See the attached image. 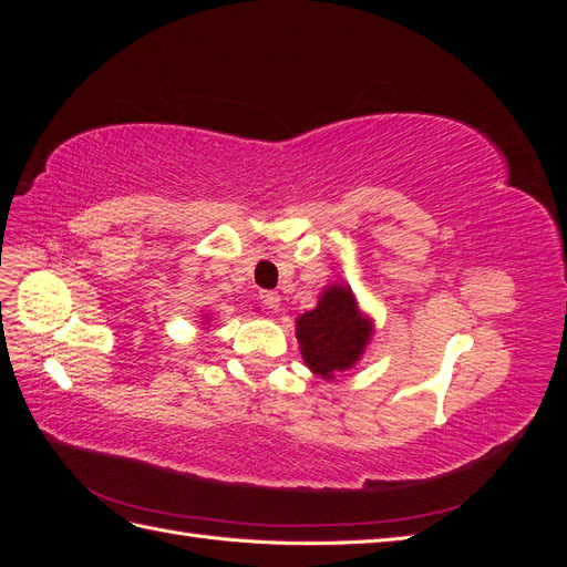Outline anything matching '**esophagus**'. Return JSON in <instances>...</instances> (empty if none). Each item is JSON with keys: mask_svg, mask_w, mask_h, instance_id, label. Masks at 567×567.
I'll list each match as a JSON object with an SVG mask.
<instances>
[{"mask_svg": "<svg viewBox=\"0 0 567 567\" xmlns=\"http://www.w3.org/2000/svg\"><path fill=\"white\" fill-rule=\"evenodd\" d=\"M260 298H262L267 310H271V312L279 310V305H281V296L279 293H271V290H267V293H262Z\"/></svg>", "mask_w": 567, "mask_h": 567, "instance_id": "34e87169", "label": "esophagus"}]
</instances>
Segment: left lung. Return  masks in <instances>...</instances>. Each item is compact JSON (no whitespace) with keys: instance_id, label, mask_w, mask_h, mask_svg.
I'll return each instance as SVG.
<instances>
[{"instance_id":"left-lung-1","label":"left lung","mask_w":567,"mask_h":567,"mask_svg":"<svg viewBox=\"0 0 567 567\" xmlns=\"http://www.w3.org/2000/svg\"><path fill=\"white\" fill-rule=\"evenodd\" d=\"M373 336V319L359 307L350 284L321 290L317 307L296 319V338L307 369L323 381H336L359 364Z\"/></svg>"}]
</instances>
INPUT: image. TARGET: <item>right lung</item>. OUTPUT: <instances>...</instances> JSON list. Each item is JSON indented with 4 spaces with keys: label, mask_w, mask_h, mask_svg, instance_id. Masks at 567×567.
<instances>
[{
    "label": "right lung",
    "mask_w": 567,
    "mask_h": 567,
    "mask_svg": "<svg viewBox=\"0 0 567 567\" xmlns=\"http://www.w3.org/2000/svg\"><path fill=\"white\" fill-rule=\"evenodd\" d=\"M210 319H213V317H208V315H203V321H200V323L205 326V329H208V326H210Z\"/></svg>",
    "instance_id": "add662e5"
}]
</instances>
